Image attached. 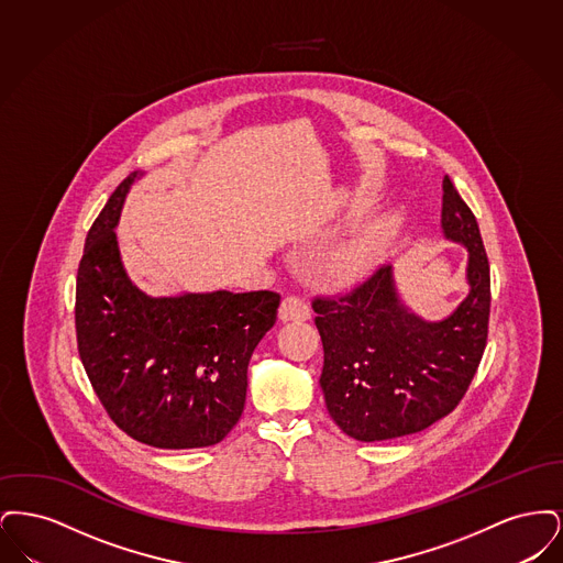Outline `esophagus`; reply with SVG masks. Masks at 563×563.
I'll return each instance as SVG.
<instances>
[{
    "label": "esophagus",
    "mask_w": 563,
    "mask_h": 563,
    "mask_svg": "<svg viewBox=\"0 0 563 563\" xmlns=\"http://www.w3.org/2000/svg\"><path fill=\"white\" fill-rule=\"evenodd\" d=\"M278 314L283 321H306L310 319V306L297 295H287L280 303Z\"/></svg>",
    "instance_id": "34e87169"
}]
</instances>
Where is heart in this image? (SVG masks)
<instances>
[{
  "mask_svg": "<svg viewBox=\"0 0 563 563\" xmlns=\"http://www.w3.org/2000/svg\"><path fill=\"white\" fill-rule=\"evenodd\" d=\"M375 260V249L369 242H361V244H352L349 249L340 251L333 262L331 268L340 276H358L365 269L372 268Z\"/></svg>",
  "mask_w": 563,
  "mask_h": 563,
  "instance_id": "b5f03b06",
  "label": "heart"
}]
</instances>
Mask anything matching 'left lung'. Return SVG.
<instances>
[{
	"instance_id": "8db88e82",
	"label": "left lung",
	"mask_w": 563,
	"mask_h": 563,
	"mask_svg": "<svg viewBox=\"0 0 563 563\" xmlns=\"http://www.w3.org/2000/svg\"><path fill=\"white\" fill-rule=\"evenodd\" d=\"M443 232L468 249L471 294L452 317L409 314L379 266L346 294L317 295L321 388L333 422L356 441H386L429 429L466 395L487 344L489 262L477 219L443 179Z\"/></svg>"
}]
</instances>
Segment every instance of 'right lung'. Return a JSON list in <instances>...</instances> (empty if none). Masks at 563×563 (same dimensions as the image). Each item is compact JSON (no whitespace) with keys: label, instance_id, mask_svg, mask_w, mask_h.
I'll return each mask as SVG.
<instances>
[{"label":"right lung","instance_id":"1","mask_svg":"<svg viewBox=\"0 0 563 563\" xmlns=\"http://www.w3.org/2000/svg\"><path fill=\"white\" fill-rule=\"evenodd\" d=\"M131 173L88 230L76 280L81 365L111 422L161 450L209 448L236 427L246 369L280 295L141 294L122 268L115 223Z\"/></svg>","mask_w":563,"mask_h":563}]
</instances>
